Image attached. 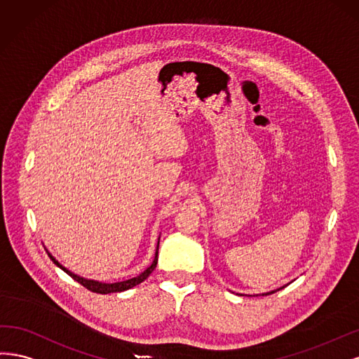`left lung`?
Here are the masks:
<instances>
[{
    "label": "left lung",
    "instance_id": "obj_1",
    "mask_svg": "<svg viewBox=\"0 0 359 359\" xmlns=\"http://www.w3.org/2000/svg\"><path fill=\"white\" fill-rule=\"evenodd\" d=\"M279 289H282V287H279ZM279 289H274V291H270V292H267V294H262V295H270V294H273V292H276V291H279Z\"/></svg>",
    "mask_w": 359,
    "mask_h": 359
}]
</instances>
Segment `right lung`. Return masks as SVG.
Instances as JSON below:
<instances>
[{
  "instance_id": "1",
  "label": "right lung",
  "mask_w": 359,
  "mask_h": 359,
  "mask_svg": "<svg viewBox=\"0 0 359 359\" xmlns=\"http://www.w3.org/2000/svg\"><path fill=\"white\" fill-rule=\"evenodd\" d=\"M158 248H159V238H158V246H156V252H155V258H154L152 264H150L149 267H147L143 273H140L138 276L133 277V279L123 280V282H116V283H102V282H98V280H92V279H85V277H80V276L72 273L70 270H67V269L64 267V265H61L60 262H57V261L50 255V252H48V250H46V252H48V255L50 257V259L53 261L55 265H57V267H60L61 270H64L70 277H73V279H74L76 282H79L80 285H83L86 289H89V291L97 292V294H111V292H122V291H126V289H131V287L137 286L138 283H142L143 280H146L147 277H149V274L155 270L156 264H158Z\"/></svg>"
}]
</instances>
